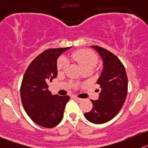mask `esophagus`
Wrapping results in <instances>:
<instances>
[{"label": "esophagus", "mask_w": 148, "mask_h": 148, "mask_svg": "<svg viewBox=\"0 0 148 148\" xmlns=\"http://www.w3.org/2000/svg\"><path fill=\"white\" fill-rule=\"evenodd\" d=\"M73 98H74L76 101H77V102H81V101H83V99L79 98V97H76V96H73Z\"/></svg>", "instance_id": "esophagus-1"}]
</instances>
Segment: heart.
<instances>
[{"instance_id": "b5f03b06", "label": "heart", "mask_w": 148, "mask_h": 148, "mask_svg": "<svg viewBox=\"0 0 148 148\" xmlns=\"http://www.w3.org/2000/svg\"><path fill=\"white\" fill-rule=\"evenodd\" d=\"M72 58L75 62H77L78 65L81 67L83 70L94 69L96 66L98 62V57L95 53L91 50L83 49L79 51H74L71 54ZM69 65V62L65 57H61L58 60L57 63V69L60 71H64Z\"/></svg>"}]
</instances>
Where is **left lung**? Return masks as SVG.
<instances>
[{
	"label": "left lung",
	"mask_w": 148,
	"mask_h": 148,
	"mask_svg": "<svg viewBox=\"0 0 148 148\" xmlns=\"http://www.w3.org/2000/svg\"><path fill=\"white\" fill-rule=\"evenodd\" d=\"M92 47L98 53L103 64L97 81L101 90L98 100H91L92 110L84 116L88 121L99 124L109 121L119 112L127 95L128 80L125 68L115 55L99 46Z\"/></svg>",
	"instance_id": "obj_1"
}]
</instances>
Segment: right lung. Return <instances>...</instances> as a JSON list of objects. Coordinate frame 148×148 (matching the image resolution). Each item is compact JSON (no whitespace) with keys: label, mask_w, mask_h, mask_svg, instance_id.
I'll return each instance as SVG.
<instances>
[{"label":"right lung","mask_w":148,"mask_h":148,"mask_svg":"<svg viewBox=\"0 0 148 148\" xmlns=\"http://www.w3.org/2000/svg\"><path fill=\"white\" fill-rule=\"evenodd\" d=\"M71 47L46 50L31 62L24 73L21 86L23 106L32 121L43 127H54L63 119L70 97L53 95L47 83L57 76L58 57Z\"/></svg>","instance_id":"obj_1"}]
</instances>
